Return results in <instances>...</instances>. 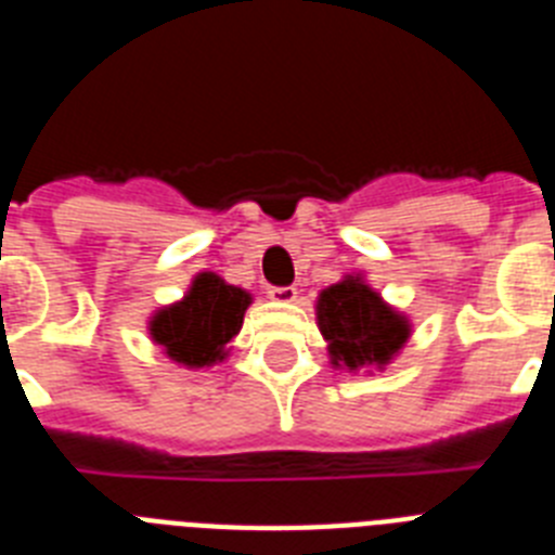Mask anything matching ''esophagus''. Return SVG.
<instances>
[{
    "label": "esophagus",
    "mask_w": 555,
    "mask_h": 555,
    "mask_svg": "<svg viewBox=\"0 0 555 555\" xmlns=\"http://www.w3.org/2000/svg\"><path fill=\"white\" fill-rule=\"evenodd\" d=\"M269 300L286 306V302L297 300V288H294V286H272V288H269Z\"/></svg>",
    "instance_id": "esophagus-1"
}]
</instances>
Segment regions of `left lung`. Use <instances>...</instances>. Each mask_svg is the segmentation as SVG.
<instances>
[{
    "label": "left lung",
    "instance_id": "left-lung-1",
    "mask_svg": "<svg viewBox=\"0 0 555 555\" xmlns=\"http://www.w3.org/2000/svg\"><path fill=\"white\" fill-rule=\"evenodd\" d=\"M317 325L327 341V356L336 370H384L403 350L411 325L395 311L361 274L322 288L317 300Z\"/></svg>",
    "mask_w": 555,
    "mask_h": 555
}]
</instances>
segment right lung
<instances>
[{
  "mask_svg": "<svg viewBox=\"0 0 555 555\" xmlns=\"http://www.w3.org/2000/svg\"><path fill=\"white\" fill-rule=\"evenodd\" d=\"M253 297L219 274L199 272L180 302L155 311L150 336L166 356L189 370L214 366L228 358V341L242 331Z\"/></svg>",
  "mask_w": 555,
  "mask_h": 555,
  "instance_id": "1",
  "label": "right lung"
}]
</instances>
